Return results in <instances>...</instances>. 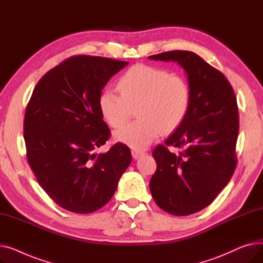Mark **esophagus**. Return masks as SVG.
Instances as JSON below:
<instances>
[{"instance_id": "34e87169", "label": "esophagus", "mask_w": 263, "mask_h": 263, "mask_svg": "<svg viewBox=\"0 0 263 263\" xmlns=\"http://www.w3.org/2000/svg\"><path fill=\"white\" fill-rule=\"evenodd\" d=\"M131 154H132L133 159H139L140 157H142V156L144 155L143 151H141V150H135V149L131 151Z\"/></svg>"}]
</instances>
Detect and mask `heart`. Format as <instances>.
Segmentation results:
<instances>
[{
  "instance_id": "heart-1",
  "label": "heart",
  "mask_w": 263,
  "mask_h": 263,
  "mask_svg": "<svg viewBox=\"0 0 263 263\" xmlns=\"http://www.w3.org/2000/svg\"><path fill=\"white\" fill-rule=\"evenodd\" d=\"M117 90L105 88L98 98L103 119L114 129L121 128L132 107L139 106V119L115 132V140L134 149H144L161 131L171 133L184 121L191 104L187 82L165 69L139 64L123 72Z\"/></svg>"
}]
</instances>
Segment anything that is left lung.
I'll return each mask as SVG.
<instances>
[{
	"mask_svg": "<svg viewBox=\"0 0 263 263\" xmlns=\"http://www.w3.org/2000/svg\"><path fill=\"white\" fill-rule=\"evenodd\" d=\"M149 59L176 62L187 74L189 113L165 145L154 149L157 171L149 187L162 210L190 215L209 205L236 170L237 98L226 77L195 53L177 50ZM168 146L182 150L176 154Z\"/></svg>",
	"mask_w": 263,
	"mask_h": 263,
	"instance_id": "obj_1",
	"label": "left lung"
}]
</instances>
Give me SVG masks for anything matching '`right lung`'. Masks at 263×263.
I'll return each instance as SVG.
<instances>
[{
	"instance_id": "obj_1",
	"label": "right lung",
	"mask_w": 263,
	"mask_h": 263,
	"mask_svg": "<svg viewBox=\"0 0 263 263\" xmlns=\"http://www.w3.org/2000/svg\"><path fill=\"white\" fill-rule=\"evenodd\" d=\"M127 65L90 55L69 58L39 80L26 106L27 162L41 187L68 211L86 214L102 208L131 163V151L121 143L96 154L110 135L99 95Z\"/></svg>"
}]
</instances>
